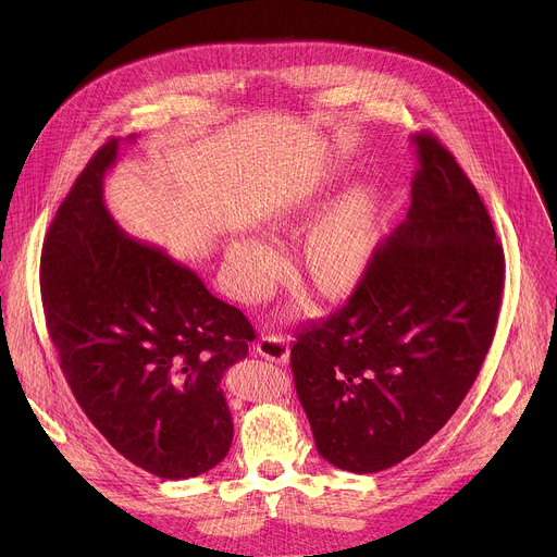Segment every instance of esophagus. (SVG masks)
<instances>
[{
  "mask_svg": "<svg viewBox=\"0 0 557 557\" xmlns=\"http://www.w3.org/2000/svg\"><path fill=\"white\" fill-rule=\"evenodd\" d=\"M258 352H260V357H264V359H269V361L286 363V361H288V355H290V346H288V339H286V337L269 335V337H262V339L258 342Z\"/></svg>",
  "mask_w": 557,
  "mask_h": 557,
  "instance_id": "34e87169",
  "label": "esophagus"
}]
</instances>
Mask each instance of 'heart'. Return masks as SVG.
<instances>
[{
	"instance_id": "1",
	"label": "heart",
	"mask_w": 557,
	"mask_h": 557,
	"mask_svg": "<svg viewBox=\"0 0 557 557\" xmlns=\"http://www.w3.org/2000/svg\"><path fill=\"white\" fill-rule=\"evenodd\" d=\"M374 245V200L355 189L312 224L304 243V264L324 290H342L361 273ZM233 284L243 297L253 299L271 290L280 251L262 237H237L226 251Z\"/></svg>"
}]
</instances>
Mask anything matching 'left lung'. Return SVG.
Listing matches in <instances>:
<instances>
[{"label": "left lung", "instance_id": "left-lung-1", "mask_svg": "<svg viewBox=\"0 0 557 557\" xmlns=\"http://www.w3.org/2000/svg\"><path fill=\"white\" fill-rule=\"evenodd\" d=\"M408 218L359 284L290 350L317 451L374 473L412 456L456 412L492 346L505 253L479 191L432 134H414Z\"/></svg>", "mask_w": 557, "mask_h": 557}]
</instances>
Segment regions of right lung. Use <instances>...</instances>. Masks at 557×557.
<instances>
[{"label": "right lung", "instance_id": "add662e5", "mask_svg": "<svg viewBox=\"0 0 557 557\" xmlns=\"http://www.w3.org/2000/svg\"><path fill=\"white\" fill-rule=\"evenodd\" d=\"M116 156L110 138L50 222L46 324L76 404L108 443L161 479H194L231 447L220 383L249 355L256 331L189 267L114 222L103 178Z\"/></svg>", "mask_w": 557, "mask_h": 557}]
</instances>
